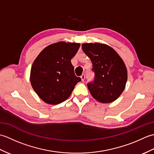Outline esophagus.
Segmentation results:
<instances>
[{
  "label": "esophagus",
  "instance_id": "34e87169",
  "mask_svg": "<svg viewBox=\"0 0 154 154\" xmlns=\"http://www.w3.org/2000/svg\"><path fill=\"white\" fill-rule=\"evenodd\" d=\"M85 78V76L84 74H83V75L81 76V80H82V81H84Z\"/></svg>",
  "mask_w": 154,
  "mask_h": 154
}]
</instances>
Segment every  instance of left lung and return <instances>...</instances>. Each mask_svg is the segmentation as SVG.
Instances as JSON below:
<instances>
[{
    "instance_id": "obj_1",
    "label": "left lung",
    "mask_w": 154,
    "mask_h": 154,
    "mask_svg": "<svg viewBox=\"0 0 154 154\" xmlns=\"http://www.w3.org/2000/svg\"><path fill=\"white\" fill-rule=\"evenodd\" d=\"M82 50L93 63L94 79L87 83L91 95L102 103L116 100L127 82V69L119 55L104 44H83Z\"/></svg>"
}]
</instances>
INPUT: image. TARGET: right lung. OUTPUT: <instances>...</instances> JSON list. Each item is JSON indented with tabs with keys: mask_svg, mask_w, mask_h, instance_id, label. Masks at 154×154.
Wrapping results in <instances>:
<instances>
[{
	"mask_svg": "<svg viewBox=\"0 0 154 154\" xmlns=\"http://www.w3.org/2000/svg\"><path fill=\"white\" fill-rule=\"evenodd\" d=\"M80 44L60 42L48 45L34 60L30 71V82L42 100L57 104L67 99L75 86L81 81L74 73L71 60Z\"/></svg>",
	"mask_w": 154,
	"mask_h": 154,
	"instance_id": "obj_1",
	"label": "right lung"
}]
</instances>
